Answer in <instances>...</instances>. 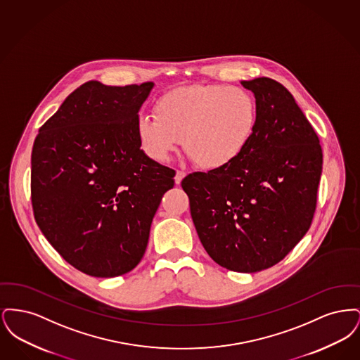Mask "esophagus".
Instances as JSON below:
<instances>
[{"label":"esophagus","instance_id":"1","mask_svg":"<svg viewBox=\"0 0 360 360\" xmlns=\"http://www.w3.org/2000/svg\"><path fill=\"white\" fill-rule=\"evenodd\" d=\"M185 176H186V172H179V170H178L176 174H175V178H174V179H175V184H176V185H181V182H182V179H184Z\"/></svg>","mask_w":360,"mask_h":360}]
</instances>
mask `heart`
Wrapping results in <instances>:
<instances>
[{
	"mask_svg": "<svg viewBox=\"0 0 360 360\" xmlns=\"http://www.w3.org/2000/svg\"><path fill=\"white\" fill-rule=\"evenodd\" d=\"M155 113L137 119V139L144 154L166 162L185 137L190 156L206 170L236 162L257 129V103L241 87L182 86L160 97Z\"/></svg>",
	"mask_w": 360,
	"mask_h": 360,
	"instance_id": "heart-1",
	"label": "heart"
}]
</instances>
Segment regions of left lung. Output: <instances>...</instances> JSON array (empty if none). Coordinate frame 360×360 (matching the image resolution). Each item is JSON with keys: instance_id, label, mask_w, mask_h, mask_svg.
Returning <instances> with one entry per match:
<instances>
[{"instance_id": "obj_1", "label": "left lung", "mask_w": 360, "mask_h": 360, "mask_svg": "<svg viewBox=\"0 0 360 360\" xmlns=\"http://www.w3.org/2000/svg\"><path fill=\"white\" fill-rule=\"evenodd\" d=\"M257 108L254 137L236 162L182 181L206 252L231 271L281 262L313 220L323 172L319 136L290 91L271 78L241 81Z\"/></svg>"}]
</instances>
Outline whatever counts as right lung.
Returning a JSON list of instances; mask_svg holds the SVG:
<instances>
[{
    "label": "right lung",
    "instance_id": "obj_1",
    "mask_svg": "<svg viewBox=\"0 0 360 360\" xmlns=\"http://www.w3.org/2000/svg\"><path fill=\"white\" fill-rule=\"evenodd\" d=\"M154 82L75 89L39 129L31 156L34 220L77 270L112 278L134 270L175 172L144 154L141 105Z\"/></svg>",
    "mask_w": 360,
    "mask_h": 360
}]
</instances>
